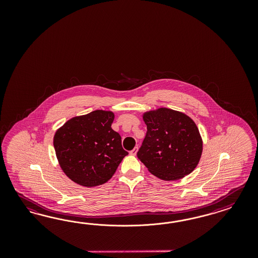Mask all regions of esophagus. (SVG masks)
Returning a JSON list of instances; mask_svg holds the SVG:
<instances>
[{"label": "esophagus", "mask_w": 258, "mask_h": 258, "mask_svg": "<svg viewBox=\"0 0 258 258\" xmlns=\"http://www.w3.org/2000/svg\"><path fill=\"white\" fill-rule=\"evenodd\" d=\"M137 151H138V147H135V148H134V149H133L130 153H131V155L135 156V155H136V153H137Z\"/></svg>", "instance_id": "34e87169"}]
</instances>
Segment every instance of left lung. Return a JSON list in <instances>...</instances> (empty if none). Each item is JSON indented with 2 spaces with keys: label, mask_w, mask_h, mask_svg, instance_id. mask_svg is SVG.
Instances as JSON below:
<instances>
[{
  "label": "left lung",
  "mask_w": 258,
  "mask_h": 258,
  "mask_svg": "<svg viewBox=\"0 0 258 258\" xmlns=\"http://www.w3.org/2000/svg\"><path fill=\"white\" fill-rule=\"evenodd\" d=\"M148 132L137 157L149 171L164 180L190 174L203 153V139L195 122L186 114L160 108L143 114Z\"/></svg>",
  "instance_id": "1"
}]
</instances>
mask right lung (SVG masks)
<instances>
[{
	"label": "right lung",
	"instance_id": "add662e5",
	"mask_svg": "<svg viewBox=\"0 0 258 258\" xmlns=\"http://www.w3.org/2000/svg\"><path fill=\"white\" fill-rule=\"evenodd\" d=\"M112 111L97 109L68 120L54 136L58 164L76 183L94 187L107 182L128 153L111 128Z\"/></svg>",
	"mask_w": 258,
	"mask_h": 258
}]
</instances>
